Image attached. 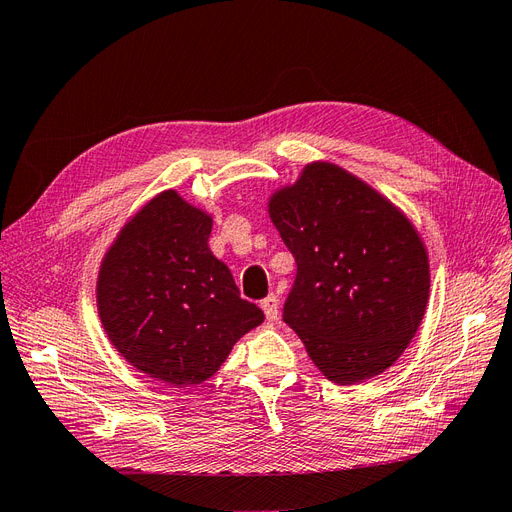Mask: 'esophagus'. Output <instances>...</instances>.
<instances>
[{
	"instance_id": "1",
	"label": "esophagus",
	"mask_w": 512,
	"mask_h": 512,
	"mask_svg": "<svg viewBox=\"0 0 512 512\" xmlns=\"http://www.w3.org/2000/svg\"><path fill=\"white\" fill-rule=\"evenodd\" d=\"M260 307L267 316V322H275L277 316H280V301H277L275 294H269V297L260 303Z\"/></svg>"
}]
</instances>
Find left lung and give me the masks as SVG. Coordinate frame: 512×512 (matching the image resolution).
Here are the masks:
<instances>
[{
  "mask_svg": "<svg viewBox=\"0 0 512 512\" xmlns=\"http://www.w3.org/2000/svg\"><path fill=\"white\" fill-rule=\"evenodd\" d=\"M269 218L297 260L284 322L335 384L389 369L421 327L427 247L406 213L331 162L275 190Z\"/></svg>",
  "mask_w": 512,
  "mask_h": 512,
  "instance_id": "8db88e82",
  "label": "left lung"
}]
</instances>
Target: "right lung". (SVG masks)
<instances>
[{"label":"right lung","instance_id":"1","mask_svg":"<svg viewBox=\"0 0 512 512\" xmlns=\"http://www.w3.org/2000/svg\"><path fill=\"white\" fill-rule=\"evenodd\" d=\"M213 218L164 190L123 224L96 284L102 327L132 367L175 389L203 384L265 320L209 250Z\"/></svg>","mask_w":512,"mask_h":512}]
</instances>
